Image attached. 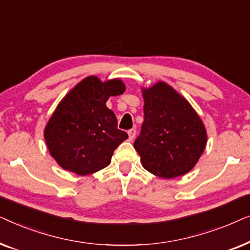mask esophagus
I'll list each match as a JSON object with an SVG mask.
<instances>
[{"instance_id": "obj_1", "label": "esophagus", "mask_w": 250, "mask_h": 250, "mask_svg": "<svg viewBox=\"0 0 250 250\" xmlns=\"http://www.w3.org/2000/svg\"><path fill=\"white\" fill-rule=\"evenodd\" d=\"M127 133H128V139L131 140V141H132V140H134L135 135H136V129L135 128H132V129H129Z\"/></svg>"}]
</instances>
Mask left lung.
I'll return each instance as SVG.
<instances>
[{
  "label": "left lung",
  "instance_id": "1",
  "mask_svg": "<svg viewBox=\"0 0 250 250\" xmlns=\"http://www.w3.org/2000/svg\"><path fill=\"white\" fill-rule=\"evenodd\" d=\"M143 121L134 148L153 175L174 179L193 168L207 143L204 123L172 86L158 82L142 90Z\"/></svg>",
  "mask_w": 250,
  "mask_h": 250
}]
</instances>
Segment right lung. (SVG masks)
Returning a JSON list of instances; mask_svg holds the SVG:
<instances>
[{
    "label": "right lung",
    "mask_w": 250,
    "mask_h": 250,
    "mask_svg": "<svg viewBox=\"0 0 250 250\" xmlns=\"http://www.w3.org/2000/svg\"><path fill=\"white\" fill-rule=\"evenodd\" d=\"M125 92L121 80L88 76L58 104L44 129L50 155L63 169L88 175L107 167L115 149L128 138L105 102Z\"/></svg>",
    "instance_id": "right-lung-1"
}]
</instances>
